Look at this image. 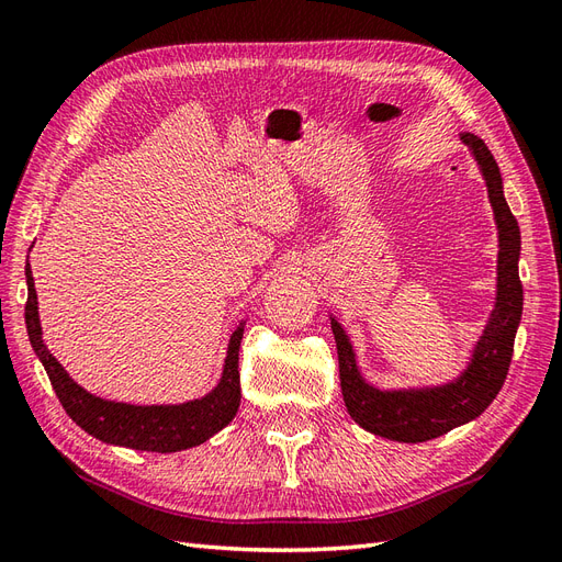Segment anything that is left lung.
<instances>
[{"mask_svg":"<svg viewBox=\"0 0 562 562\" xmlns=\"http://www.w3.org/2000/svg\"><path fill=\"white\" fill-rule=\"evenodd\" d=\"M462 140L481 166L499 229L497 302L479 345L473 349L469 368L454 382L443 386L407 391L375 389L361 378L347 333L330 318L337 342L339 382H342L349 415L366 431L398 440V443H424V440L443 436L459 424L479 417L495 401L506 380L508 366H512L514 339L522 314V283L518 277L520 229L504 199L499 166L487 145L473 133H462Z\"/></svg>","mask_w":562,"mask_h":562,"instance_id":"obj_1","label":"left lung"}]
</instances>
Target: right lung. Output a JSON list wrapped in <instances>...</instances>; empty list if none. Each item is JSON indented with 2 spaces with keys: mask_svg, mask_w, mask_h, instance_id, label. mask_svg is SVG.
<instances>
[{
  "mask_svg": "<svg viewBox=\"0 0 562 562\" xmlns=\"http://www.w3.org/2000/svg\"><path fill=\"white\" fill-rule=\"evenodd\" d=\"M27 279V304L25 323L30 345L44 363L46 375L56 389V396L63 403L65 413L70 415L79 427L93 438L110 446H124L133 450L147 452H178L206 443V440L225 429L234 419L241 403V382H239V347L244 337V326L232 333L225 370L220 384L196 401H187L180 405H131L98 398L81 389L65 368L48 353L37 312V291L32 269H25Z\"/></svg>",
  "mask_w": 562,
  "mask_h": 562,
  "instance_id": "1",
  "label": "right lung"
}]
</instances>
